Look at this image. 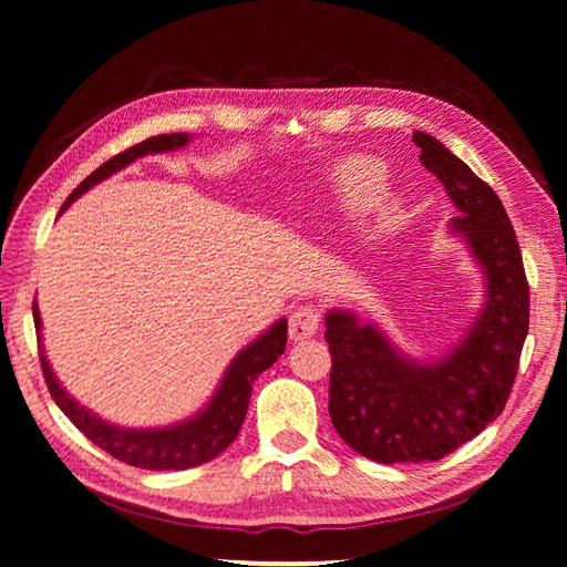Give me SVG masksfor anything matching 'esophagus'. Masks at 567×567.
Listing matches in <instances>:
<instances>
[{"mask_svg": "<svg viewBox=\"0 0 567 567\" xmlns=\"http://www.w3.org/2000/svg\"><path fill=\"white\" fill-rule=\"evenodd\" d=\"M320 307L312 302H305L297 307V310L290 315V340H307L312 338L320 328Z\"/></svg>", "mask_w": 567, "mask_h": 567, "instance_id": "1", "label": "esophagus"}]
</instances>
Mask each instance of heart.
Segmentation results:
<instances>
[{
	"instance_id": "1",
	"label": "heart",
	"mask_w": 567,
	"mask_h": 567,
	"mask_svg": "<svg viewBox=\"0 0 567 567\" xmlns=\"http://www.w3.org/2000/svg\"><path fill=\"white\" fill-rule=\"evenodd\" d=\"M385 189V167L378 159L352 157L334 169L332 192L334 203L344 215L360 217L375 203Z\"/></svg>"
}]
</instances>
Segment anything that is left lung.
Returning <instances> with one entry per match:
<instances>
[{
	"instance_id": "obj_1",
	"label": "left lung",
	"mask_w": 567,
	"mask_h": 567,
	"mask_svg": "<svg viewBox=\"0 0 567 567\" xmlns=\"http://www.w3.org/2000/svg\"><path fill=\"white\" fill-rule=\"evenodd\" d=\"M412 142L460 209L450 227L483 265L487 305L465 342L437 364L402 358L350 312L324 318L330 420L344 443L382 465L440 460L483 433L511 398L530 324V287L501 197L443 142L425 132Z\"/></svg>"
}]
</instances>
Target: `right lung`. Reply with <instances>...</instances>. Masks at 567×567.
I'll use <instances>...</instances> for the list:
<instances>
[{
	"mask_svg": "<svg viewBox=\"0 0 567 567\" xmlns=\"http://www.w3.org/2000/svg\"><path fill=\"white\" fill-rule=\"evenodd\" d=\"M182 145H187V134L185 132H172V134H157V137H150L140 145H134L130 150L120 152L112 159L104 162L92 175L80 182L66 203V207L87 192L92 185H97L100 179L110 177L112 172L122 169L124 165H130L142 155H150V152H167V150H177ZM34 312V328L40 332V312H37V302L32 307ZM287 344V320H280L270 328V332H265L260 340L249 344L243 352L237 354L229 364L227 375L219 385L217 395L209 402L207 410L199 412L197 417H192L187 422H179L175 427H165V430H122L107 425V422L97 420L90 415L87 410L76 405V402L66 395V392L60 388V382L54 380L50 364H47V358L42 352L40 344V362H42V375L47 388H50L52 400L60 405L66 417L72 420V425L84 433V437L92 440L94 445L104 453H110L112 457L122 460V463L134 465V467H145V470H187V467H197L205 465L209 460L217 457L223 450L233 445V440L237 437L239 427H243L245 415H247V405H249V395H252V382L257 380L260 372L267 368H272L275 360L285 352Z\"/></svg>",
	"mask_w": 567,
	"mask_h": 567,
	"instance_id": "1",
	"label": "right lung"
}]
</instances>
